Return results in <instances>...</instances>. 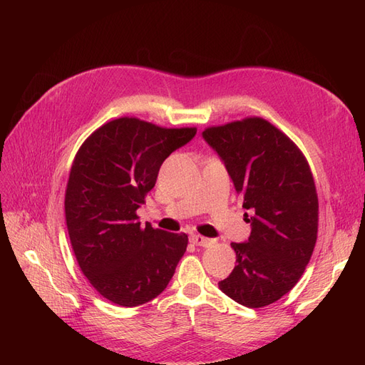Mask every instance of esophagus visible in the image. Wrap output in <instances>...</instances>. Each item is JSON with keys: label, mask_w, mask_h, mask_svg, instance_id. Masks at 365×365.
<instances>
[{"label": "esophagus", "mask_w": 365, "mask_h": 365, "mask_svg": "<svg viewBox=\"0 0 365 365\" xmlns=\"http://www.w3.org/2000/svg\"><path fill=\"white\" fill-rule=\"evenodd\" d=\"M190 242H192L193 245H196V247H204V248H207V247H210V245L213 244L212 239H207V237H204L201 235H192L190 236Z\"/></svg>", "instance_id": "esophagus-1"}]
</instances>
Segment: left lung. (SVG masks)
<instances>
[{
    "mask_svg": "<svg viewBox=\"0 0 365 365\" xmlns=\"http://www.w3.org/2000/svg\"><path fill=\"white\" fill-rule=\"evenodd\" d=\"M202 138L251 215V235L231 244L236 267L219 289L242 306H268L294 288L312 256L318 231L312 172L300 149L259 117L208 128Z\"/></svg>",
    "mask_w": 365,
    "mask_h": 365,
    "instance_id": "1",
    "label": "left lung"
}]
</instances>
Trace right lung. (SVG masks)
Here are the masks:
<instances>
[{"label":"right lung","instance_id":"add662e5","mask_svg":"<svg viewBox=\"0 0 365 365\" xmlns=\"http://www.w3.org/2000/svg\"><path fill=\"white\" fill-rule=\"evenodd\" d=\"M196 135L121 117L85 140L71 165L65 219L77 263L109 302L134 307L169 284L187 248V235L138 222L163 161Z\"/></svg>","mask_w":365,"mask_h":365}]
</instances>
